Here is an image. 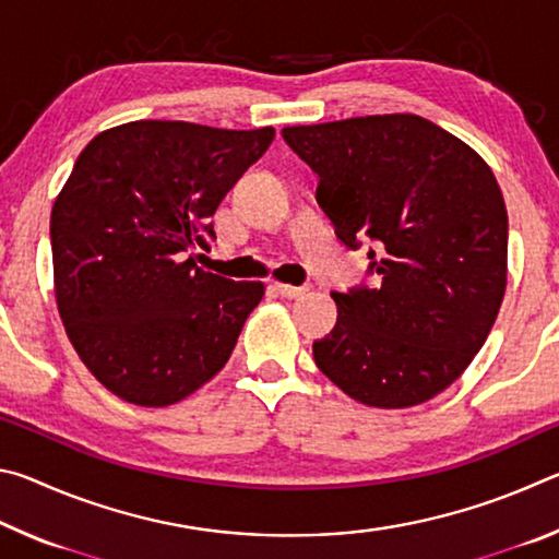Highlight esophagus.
<instances>
[{"instance_id":"34e87169","label":"esophagus","mask_w":559,"mask_h":559,"mask_svg":"<svg viewBox=\"0 0 559 559\" xmlns=\"http://www.w3.org/2000/svg\"><path fill=\"white\" fill-rule=\"evenodd\" d=\"M273 290L283 298H300L308 288L306 286H288V283H273Z\"/></svg>"}]
</instances>
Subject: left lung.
<instances>
[{"label":"left lung","instance_id":"left-lung-1","mask_svg":"<svg viewBox=\"0 0 559 559\" xmlns=\"http://www.w3.org/2000/svg\"><path fill=\"white\" fill-rule=\"evenodd\" d=\"M316 200L374 286L333 293L316 365L353 400L404 409L459 380L506 293L508 212L490 167L431 120L394 112L283 128Z\"/></svg>","mask_w":559,"mask_h":559}]
</instances>
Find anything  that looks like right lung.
Returning <instances> with one entry per match:
<instances>
[{
    "label": "right lung",
    "mask_w": 559,
    "mask_h": 559,
    "mask_svg": "<svg viewBox=\"0 0 559 559\" xmlns=\"http://www.w3.org/2000/svg\"><path fill=\"white\" fill-rule=\"evenodd\" d=\"M273 128L135 120L91 140L51 212L56 302L91 374L167 406L222 370L263 283L197 269L210 216L266 153Z\"/></svg>",
    "instance_id": "add662e5"
}]
</instances>
